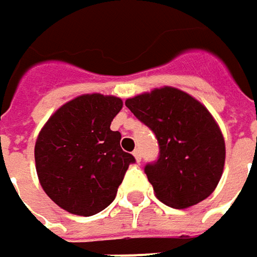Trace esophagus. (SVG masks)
<instances>
[{
	"instance_id": "esophagus-1",
	"label": "esophagus",
	"mask_w": 257,
	"mask_h": 257,
	"mask_svg": "<svg viewBox=\"0 0 257 257\" xmlns=\"http://www.w3.org/2000/svg\"><path fill=\"white\" fill-rule=\"evenodd\" d=\"M132 154H134L135 160L140 163V162H141V150H140V149H137V150H134V153H132Z\"/></svg>"
}]
</instances>
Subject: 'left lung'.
<instances>
[{
    "label": "left lung",
    "mask_w": 257,
    "mask_h": 257,
    "mask_svg": "<svg viewBox=\"0 0 257 257\" xmlns=\"http://www.w3.org/2000/svg\"><path fill=\"white\" fill-rule=\"evenodd\" d=\"M125 104L159 141V160L144 169L156 197L175 209L209 197L225 165L223 135L210 111L174 86L154 88Z\"/></svg>",
    "instance_id": "obj_1"
}]
</instances>
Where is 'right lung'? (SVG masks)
<instances>
[{
    "mask_svg": "<svg viewBox=\"0 0 257 257\" xmlns=\"http://www.w3.org/2000/svg\"><path fill=\"white\" fill-rule=\"evenodd\" d=\"M123 101L83 94L59 107L38 134L35 166L45 194L69 213L92 216L114 200L134 156L111 131Z\"/></svg>",
    "mask_w": 257,
    "mask_h": 257,
    "instance_id": "add662e5",
    "label": "right lung"
}]
</instances>
